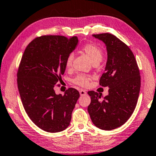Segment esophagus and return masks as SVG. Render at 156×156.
Wrapping results in <instances>:
<instances>
[{
  "label": "esophagus",
  "mask_w": 156,
  "mask_h": 156,
  "mask_svg": "<svg viewBox=\"0 0 156 156\" xmlns=\"http://www.w3.org/2000/svg\"><path fill=\"white\" fill-rule=\"evenodd\" d=\"M80 94L81 96H83V95H85V94H87L86 91L84 90H80Z\"/></svg>",
  "instance_id": "1"
}]
</instances>
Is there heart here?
Here are the masks:
<instances>
[{
    "mask_svg": "<svg viewBox=\"0 0 156 156\" xmlns=\"http://www.w3.org/2000/svg\"><path fill=\"white\" fill-rule=\"evenodd\" d=\"M81 51L84 53L88 56L89 58L93 64H98L102 60V49L95 44L88 43L84 44L81 48ZM74 59V55L72 54H69L66 57L65 65L66 68H70L72 65V62ZM92 79V76L87 74H80L75 76L73 79L72 82L75 84H77L81 87H87L90 84V80Z\"/></svg>",
    "mask_w": 156,
    "mask_h": 156,
    "instance_id": "heart-1",
    "label": "heart"
}]
</instances>
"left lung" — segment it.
Listing matches in <instances>:
<instances>
[{
    "mask_svg": "<svg viewBox=\"0 0 156 156\" xmlns=\"http://www.w3.org/2000/svg\"><path fill=\"white\" fill-rule=\"evenodd\" d=\"M93 36L106 45L108 61L100 84L110 89L103 99L98 92L89 91L87 110L96 127L111 130L125 124L134 112L140 89V71L130 48L118 38L108 33Z\"/></svg>",
    "mask_w": 156,
    "mask_h": 156,
    "instance_id": "1",
    "label": "left lung"
}]
</instances>
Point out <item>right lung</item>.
<instances>
[{"instance_id": "right-lung-1", "label": "right lung", "mask_w": 156, "mask_h": 156, "mask_svg": "<svg viewBox=\"0 0 156 156\" xmlns=\"http://www.w3.org/2000/svg\"><path fill=\"white\" fill-rule=\"evenodd\" d=\"M77 43L76 36H41L30 42L22 56L17 72L20 97L29 118L46 132L65 130L80 98L76 89L69 88L64 95L54 90Z\"/></svg>"}]
</instances>
